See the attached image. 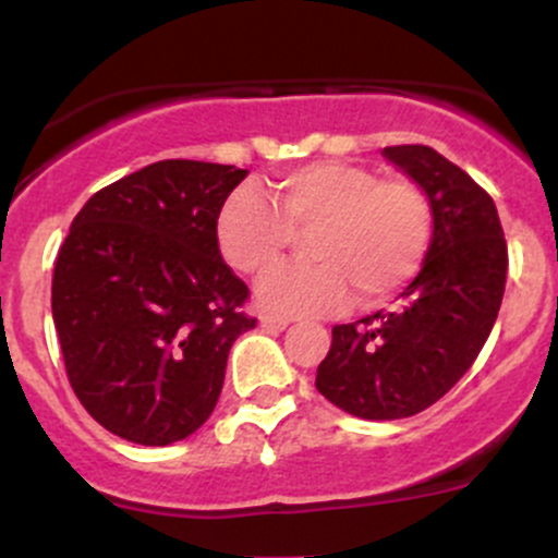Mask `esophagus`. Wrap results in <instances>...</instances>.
I'll list each match as a JSON object with an SVG mask.
<instances>
[{"label":"esophagus","instance_id":"esophagus-1","mask_svg":"<svg viewBox=\"0 0 558 558\" xmlns=\"http://www.w3.org/2000/svg\"><path fill=\"white\" fill-rule=\"evenodd\" d=\"M291 324V318H286V315H278V313H258V326L267 331H280L286 329V326Z\"/></svg>","mask_w":558,"mask_h":558}]
</instances>
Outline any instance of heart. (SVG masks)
<instances>
[{"label":"heart","instance_id":"obj_1","mask_svg":"<svg viewBox=\"0 0 558 558\" xmlns=\"http://www.w3.org/2000/svg\"><path fill=\"white\" fill-rule=\"evenodd\" d=\"M432 232V202L413 178L335 159L275 180L272 205L243 185L216 218L218 247L243 275L268 272L308 238L313 265L269 274L256 289L258 305L280 313H329L351 294L359 307L391 300L424 267Z\"/></svg>","mask_w":558,"mask_h":558}]
</instances>
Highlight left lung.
Returning <instances> with one entry per match:
<instances>
[{
  "mask_svg": "<svg viewBox=\"0 0 558 558\" xmlns=\"http://www.w3.org/2000/svg\"><path fill=\"white\" fill-rule=\"evenodd\" d=\"M384 156L426 191L435 232L397 311L340 324L315 388L345 413L393 421L446 397L492 335L508 278V243L492 196L429 145Z\"/></svg>",
  "mask_w": 558,
  "mask_h": 558,
  "instance_id": "1",
  "label": "left lung"
}]
</instances>
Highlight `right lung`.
Here are the masks:
<instances>
[{
    "instance_id": "obj_1",
    "label": "right lung",
    "mask_w": 558,
    "mask_h": 558,
    "mask_svg": "<svg viewBox=\"0 0 558 558\" xmlns=\"http://www.w3.org/2000/svg\"><path fill=\"white\" fill-rule=\"evenodd\" d=\"M247 174L167 159L105 185L59 247L50 286L66 378L107 432L137 446L194 435L232 342L256 326L221 258L216 218Z\"/></svg>"
}]
</instances>
